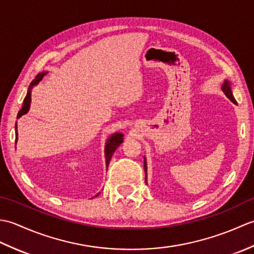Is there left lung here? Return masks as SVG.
<instances>
[{
	"label": "left lung",
	"mask_w": 254,
	"mask_h": 254,
	"mask_svg": "<svg viewBox=\"0 0 254 254\" xmlns=\"http://www.w3.org/2000/svg\"><path fill=\"white\" fill-rule=\"evenodd\" d=\"M222 89L224 91V94L227 96V98L230 99L233 102H236L235 98H234V95H233V91H231V87H230V83L228 80H225L224 84L222 85ZM144 169L145 172L147 171V166H146V159H144Z\"/></svg>",
	"instance_id": "left-lung-1"
}]
</instances>
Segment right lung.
Instances as JSON below:
<instances>
[{
	"label": "right lung",
	"mask_w": 254,
	"mask_h": 254,
	"mask_svg": "<svg viewBox=\"0 0 254 254\" xmlns=\"http://www.w3.org/2000/svg\"><path fill=\"white\" fill-rule=\"evenodd\" d=\"M47 74V72H42V73H39L36 76V78L32 80V82L30 83V86H29V89L28 91H27V96L25 97L24 99V104H23V107H21V109L19 110L18 115H17V119L20 118L21 116L26 115L27 112H28L29 110V107H30V101H31V88L32 86H36L38 83L40 82V80L44 78L45 75ZM17 128V126H15V130ZM16 138H15V142H17V131H16ZM123 142V134L122 133H115L112 134V135L108 138V141L106 143V147H105V156H106V166L108 167V165H109L110 163V159L112 157L113 153L116 152V149L120 146V144ZM98 195V194H97ZM96 195V196H97Z\"/></svg>",
	"instance_id": "obj_1"
}]
</instances>
